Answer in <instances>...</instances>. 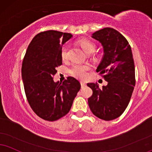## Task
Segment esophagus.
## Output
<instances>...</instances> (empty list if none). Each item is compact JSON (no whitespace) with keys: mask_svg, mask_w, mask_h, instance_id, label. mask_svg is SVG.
Masks as SVG:
<instances>
[{"mask_svg":"<svg viewBox=\"0 0 152 152\" xmlns=\"http://www.w3.org/2000/svg\"><path fill=\"white\" fill-rule=\"evenodd\" d=\"M80 84H81V87H85V86H86V83H85V82H83V81L80 82Z\"/></svg>","mask_w":152,"mask_h":152,"instance_id":"obj_1","label":"esophagus"}]
</instances>
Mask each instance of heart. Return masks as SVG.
Here are the masks:
<instances>
[{
  "label": "heart",
  "instance_id": "heart-1",
  "mask_svg": "<svg viewBox=\"0 0 152 152\" xmlns=\"http://www.w3.org/2000/svg\"><path fill=\"white\" fill-rule=\"evenodd\" d=\"M78 44L84 51L87 53H91L96 50V46L93 42L87 39H82L78 41ZM62 58L65 59L67 56V46L65 45L61 50ZM90 70L89 65H83L80 63H75L71 67L70 73L71 75L79 79H84L87 75V71Z\"/></svg>",
  "mask_w": 152,
  "mask_h": 152
}]
</instances>
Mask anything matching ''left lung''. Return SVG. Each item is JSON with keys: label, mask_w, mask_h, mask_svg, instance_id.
<instances>
[{"label": "left lung", "mask_w": 152, "mask_h": 152, "mask_svg": "<svg viewBox=\"0 0 152 152\" xmlns=\"http://www.w3.org/2000/svg\"><path fill=\"white\" fill-rule=\"evenodd\" d=\"M92 38L104 48V56L96 69L108 85L99 88L88 83L93 94L88 104L93 114L104 121H112L125 111L135 85V72L131 47L127 39L113 28L96 31Z\"/></svg>", "instance_id": "8db88e82"}]
</instances>
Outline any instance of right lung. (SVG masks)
<instances>
[{
	"instance_id": "1",
	"label": "right lung",
	"mask_w": 152,
	"mask_h": 152,
	"mask_svg": "<svg viewBox=\"0 0 152 152\" xmlns=\"http://www.w3.org/2000/svg\"><path fill=\"white\" fill-rule=\"evenodd\" d=\"M72 35L55 30L39 33L28 46L22 66L24 91L29 106L41 118L55 121L70 111L80 91V82L68 77L53 81L56 67L62 65V45Z\"/></svg>"
}]
</instances>
